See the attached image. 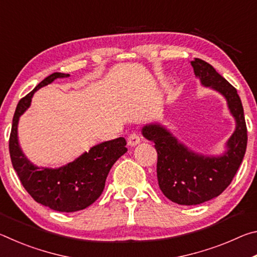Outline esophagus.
<instances>
[{"label": "esophagus", "instance_id": "1", "mask_svg": "<svg viewBox=\"0 0 257 257\" xmlns=\"http://www.w3.org/2000/svg\"><path fill=\"white\" fill-rule=\"evenodd\" d=\"M141 143V137H139L138 134H130L128 136V145L129 146H136Z\"/></svg>", "mask_w": 257, "mask_h": 257}]
</instances>
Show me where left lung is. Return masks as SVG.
<instances>
[{
	"mask_svg": "<svg viewBox=\"0 0 257 257\" xmlns=\"http://www.w3.org/2000/svg\"><path fill=\"white\" fill-rule=\"evenodd\" d=\"M190 64L204 87H210L225 98L236 128L225 143V151L215 156L191 151L161 122L142 128L143 136L154 142L158 152L160 189L165 197L180 205H197L219 196L231 184L247 147V128L237 89L205 61L195 59Z\"/></svg>",
	"mask_w": 257,
	"mask_h": 257,
	"instance_id": "1",
	"label": "left lung"
}]
</instances>
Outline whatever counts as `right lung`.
<instances>
[{"mask_svg":"<svg viewBox=\"0 0 257 257\" xmlns=\"http://www.w3.org/2000/svg\"><path fill=\"white\" fill-rule=\"evenodd\" d=\"M69 76V73H52L20 99L12 120L9 141L12 165L30 196L42 205L67 213L84 210L101 196L112 165L128 151L125 139L119 137L90 147L75 161L55 169L40 168L26 158L18 139L20 116L30 106L36 90L58 78Z\"/></svg>","mask_w":257,"mask_h":257,"instance_id":"right-lung-1","label":"right lung"}]
</instances>
